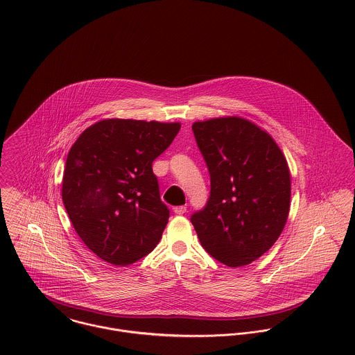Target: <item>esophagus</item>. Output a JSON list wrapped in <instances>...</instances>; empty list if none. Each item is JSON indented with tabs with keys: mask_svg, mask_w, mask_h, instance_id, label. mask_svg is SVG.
<instances>
[{
	"mask_svg": "<svg viewBox=\"0 0 355 355\" xmlns=\"http://www.w3.org/2000/svg\"><path fill=\"white\" fill-rule=\"evenodd\" d=\"M173 211L176 214H184L187 211V207L186 206H176V207H173Z\"/></svg>",
	"mask_w": 355,
	"mask_h": 355,
	"instance_id": "34e87169",
	"label": "esophagus"
}]
</instances>
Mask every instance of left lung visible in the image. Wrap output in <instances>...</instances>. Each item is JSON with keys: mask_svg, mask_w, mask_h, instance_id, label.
I'll list each match as a JSON object with an SVG mask.
<instances>
[{"mask_svg": "<svg viewBox=\"0 0 355 355\" xmlns=\"http://www.w3.org/2000/svg\"><path fill=\"white\" fill-rule=\"evenodd\" d=\"M210 175V196L191 216L203 249L221 263L243 266L266 253L290 211L291 176L273 138L242 117L193 124Z\"/></svg>", "mask_w": 355, "mask_h": 355, "instance_id": "1", "label": "left lung"}]
</instances>
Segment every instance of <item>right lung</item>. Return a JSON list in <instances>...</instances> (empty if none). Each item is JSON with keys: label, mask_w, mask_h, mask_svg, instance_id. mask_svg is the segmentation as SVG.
<instances>
[{"label": "right lung", "mask_w": 355, "mask_h": 355, "mask_svg": "<svg viewBox=\"0 0 355 355\" xmlns=\"http://www.w3.org/2000/svg\"><path fill=\"white\" fill-rule=\"evenodd\" d=\"M180 123L107 119L72 145L62 176V202L85 245L125 266L153 252L169 218L153 161L168 149Z\"/></svg>", "instance_id": "obj_1"}]
</instances>
